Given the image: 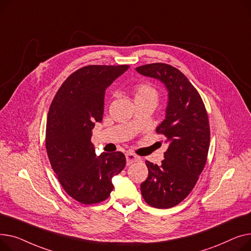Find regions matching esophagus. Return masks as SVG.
Instances as JSON below:
<instances>
[{
    "label": "esophagus",
    "mask_w": 251,
    "mask_h": 251,
    "mask_svg": "<svg viewBox=\"0 0 251 251\" xmlns=\"http://www.w3.org/2000/svg\"><path fill=\"white\" fill-rule=\"evenodd\" d=\"M126 164L127 165H130L132 163H135V162L140 161V157L135 155V154H132V153H126Z\"/></svg>",
    "instance_id": "1"
}]
</instances>
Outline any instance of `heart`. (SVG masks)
Here are the masks:
<instances>
[{
    "instance_id": "heart-1",
    "label": "heart",
    "mask_w": 251,
    "mask_h": 251,
    "mask_svg": "<svg viewBox=\"0 0 251 251\" xmlns=\"http://www.w3.org/2000/svg\"><path fill=\"white\" fill-rule=\"evenodd\" d=\"M135 100H156L158 99V90L151 83H139L134 87Z\"/></svg>"
}]
</instances>
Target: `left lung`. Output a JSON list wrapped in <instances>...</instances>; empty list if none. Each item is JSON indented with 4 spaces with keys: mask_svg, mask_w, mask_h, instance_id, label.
Here are the masks:
<instances>
[{
    "mask_svg": "<svg viewBox=\"0 0 251 251\" xmlns=\"http://www.w3.org/2000/svg\"><path fill=\"white\" fill-rule=\"evenodd\" d=\"M136 70L160 80L168 90L165 120L156 128L168 149L160 166L146 161L149 174L141 193L151 207L169 209L189 195L204 168L210 147L208 113L200 93L178 69L155 63Z\"/></svg>",
    "mask_w": 251,
    "mask_h": 251,
    "instance_id": "left-lung-1",
    "label": "left lung"
}]
</instances>
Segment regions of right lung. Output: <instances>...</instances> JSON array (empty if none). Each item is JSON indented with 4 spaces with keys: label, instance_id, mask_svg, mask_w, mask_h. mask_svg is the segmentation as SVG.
Segmentation results:
<instances>
[{
    "label": "right lung",
    "instance_id": "1",
    "mask_svg": "<svg viewBox=\"0 0 251 251\" xmlns=\"http://www.w3.org/2000/svg\"><path fill=\"white\" fill-rule=\"evenodd\" d=\"M129 68L92 65L70 75L50 104L46 147L52 170L66 193L84 204L105 201L112 177L126 166L122 152L95 154V123L102 121L106 88Z\"/></svg>",
    "mask_w": 251,
    "mask_h": 251
}]
</instances>
